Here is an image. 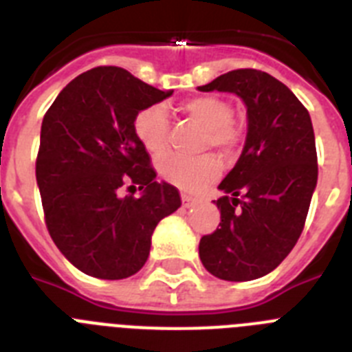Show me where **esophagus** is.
Masks as SVG:
<instances>
[{
    "label": "esophagus",
    "instance_id": "obj_1",
    "mask_svg": "<svg viewBox=\"0 0 352 352\" xmlns=\"http://www.w3.org/2000/svg\"><path fill=\"white\" fill-rule=\"evenodd\" d=\"M180 198H182V206L184 207H191L197 204V198H193L191 195H188V193H182L180 195Z\"/></svg>",
    "mask_w": 352,
    "mask_h": 352
}]
</instances>
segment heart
<instances>
[{
    "mask_svg": "<svg viewBox=\"0 0 352 352\" xmlns=\"http://www.w3.org/2000/svg\"><path fill=\"white\" fill-rule=\"evenodd\" d=\"M180 108L195 122L206 127L207 145L223 152L234 151L243 140L241 127L234 122V108L228 100L218 96H197L182 100ZM170 117L163 104L146 106L134 118V133L151 154L157 155L166 148ZM159 173L164 180L182 189L193 191L219 175L218 159L212 155L186 157L179 154H166L159 159Z\"/></svg>",
    "mask_w": 352,
    "mask_h": 352,
    "instance_id": "heart-1",
    "label": "heart"
}]
</instances>
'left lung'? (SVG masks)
<instances>
[{
	"mask_svg": "<svg viewBox=\"0 0 352 352\" xmlns=\"http://www.w3.org/2000/svg\"><path fill=\"white\" fill-rule=\"evenodd\" d=\"M198 90L232 91L248 109L243 154L218 186L221 223L198 246L210 274L248 282L282 264L303 232L317 184L314 127L298 97L262 70H230Z\"/></svg>",
	"mask_w": 352,
	"mask_h": 352,
	"instance_id": "8db88e82",
	"label": "left lung"
}]
</instances>
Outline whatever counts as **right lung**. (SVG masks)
<instances>
[{
  "instance_id": "obj_1",
  "label": "right lung",
  "mask_w": 352,
  "mask_h": 352,
  "mask_svg": "<svg viewBox=\"0 0 352 352\" xmlns=\"http://www.w3.org/2000/svg\"><path fill=\"white\" fill-rule=\"evenodd\" d=\"M170 96L120 67H96L45 111L35 168L45 227L85 274L122 280L138 273L157 223L180 207L179 189L154 180L134 133L136 115ZM136 185L142 197H121Z\"/></svg>"
}]
</instances>
